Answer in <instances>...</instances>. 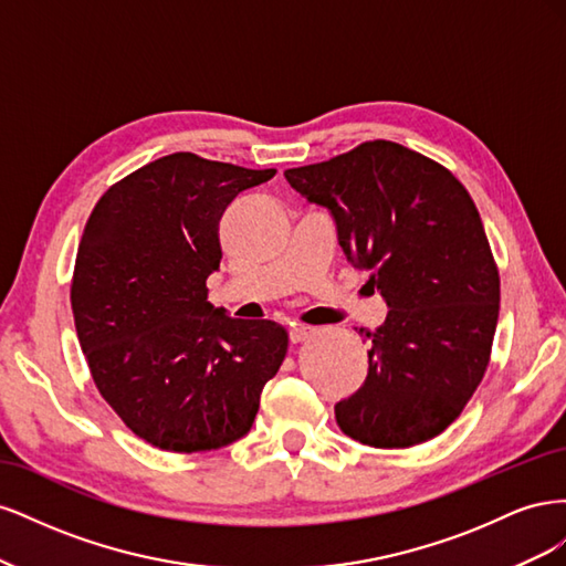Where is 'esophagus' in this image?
<instances>
[{"label": "esophagus", "mask_w": 566, "mask_h": 566, "mask_svg": "<svg viewBox=\"0 0 566 566\" xmlns=\"http://www.w3.org/2000/svg\"><path fill=\"white\" fill-rule=\"evenodd\" d=\"M312 335H314V328H310V325H293V328H290V342H293V345L306 342Z\"/></svg>", "instance_id": "obj_1"}]
</instances>
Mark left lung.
I'll list each match as a JSON object with an SVG mask.
<instances>
[{
	"instance_id": "obj_1",
	"label": "left lung",
	"mask_w": 566,
	"mask_h": 566,
	"mask_svg": "<svg viewBox=\"0 0 566 566\" xmlns=\"http://www.w3.org/2000/svg\"><path fill=\"white\" fill-rule=\"evenodd\" d=\"M285 179L331 210L339 248L389 306L366 331V382L335 403L339 430L375 449L441 434L484 378L501 310L499 266L468 188L385 139L285 169Z\"/></svg>"
}]
</instances>
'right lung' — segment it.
<instances>
[{
  "label": "right lung",
  "mask_w": 566,
  "mask_h": 566,
  "mask_svg": "<svg viewBox=\"0 0 566 566\" xmlns=\"http://www.w3.org/2000/svg\"><path fill=\"white\" fill-rule=\"evenodd\" d=\"M276 169L172 153L98 198L75 256L71 304L101 397L146 443L214 451L250 432L287 333L208 302L219 219Z\"/></svg>",
  "instance_id": "obj_1"
}]
</instances>
